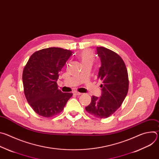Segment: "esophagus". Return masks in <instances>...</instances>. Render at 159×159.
Returning a JSON list of instances; mask_svg holds the SVG:
<instances>
[{
	"instance_id": "esophagus-1",
	"label": "esophagus",
	"mask_w": 159,
	"mask_h": 159,
	"mask_svg": "<svg viewBox=\"0 0 159 159\" xmlns=\"http://www.w3.org/2000/svg\"><path fill=\"white\" fill-rule=\"evenodd\" d=\"M72 93H73V94L77 95V96H79V95H81V94H82V93H79V92H77V91H74Z\"/></svg>"
}]
</instances>
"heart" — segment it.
Segmentation results:
<instances>
[{
  "label": "heart",
  "mask_w": 159,
  "mask_h": 159,
  "mask_svg": "<svg viewBox=\"0 0 159 159\" xmlns=\"http://www.w3.org/2000/svg\"><path fill=\"white\" fill-rule=\"evenodd\" d=\"M78 58L80 60L82 65L90 64L92 65L94 61L95 57L91 50H84L78 55Z\"/></svg>",
  "instance_id": "obj_1"
}]
</instances>
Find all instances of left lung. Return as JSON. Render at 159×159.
Here are the masks:
<instances>
[{
  "instance_id": "8db88e82",
  "label": "left lung",
  "mask_w": 159,
  "mask_h": 159,
  "mask_svg": "<svg viewBox=\"0 0 159 159\" xmlns=\"http://www.w3.org/2000/svg\"><path fill=\"white\" fill-rule=\"evenodd\" d=\"M96 49L101 61L98 79L103 83L101 85L102 95L99 98L92 96L91 102L85 107V110L95 117L106 118L125 100L129 88L128 74L125 63L119 55L102 47Z\"/></svg>"
}]
</instances>
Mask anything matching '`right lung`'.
<instances>
[{
	"instance_id": "obj_1",
	"label": "right lung",
	"mask_w": 159,
	"mask_h": 159,
	"mask_svg": "<svg viewBox=\"0 0 159 159\" xmlns=\"http://www.w3.org/2000/svg\"><path fill=\"white\" fill-rule=\"evenodd\" d=\"M72 55L69 50L52 47L35 52L22 72L24 93L28 102L39 116H55L63 111L73 95L62 93L57 81L59 72Z\"/></svg>"
}]
</instances>
